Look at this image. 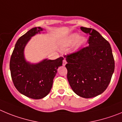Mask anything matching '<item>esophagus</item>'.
<instances>
[{"mask_svg": "<svg viewBox=\"0 0 122 122\" xmlns=\"http://www.w3.org/2000/svg\"><path fill=\"white\" fill-rule=\"evenodd\" d=\"M66 64H67L66 60V59H64V60H63V62H62V65H63L64 66H65Z\"/></svg>", "mask_w": 122, "mask_h": 122, "instance_id": "1", "label": "esophagus"}]
</instances>
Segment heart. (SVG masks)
<instances>
[{"mask_svg": "<svg viewBox=\"0 0 122 122\" xmlns=\"http://www.w3.org/2000/svg\"><path fill=\"white\" fill-rule=\"evenodd\" d=\"M86 39L83 36H79L78 33H72L66 39L65 44L66 46H71L74 44V47L76 49H79L85 44Z\"/></svg>", "mask_w": 122, "mask_h": 122, "instance_id": "obj_1", "label": "heart"}]
</instances>
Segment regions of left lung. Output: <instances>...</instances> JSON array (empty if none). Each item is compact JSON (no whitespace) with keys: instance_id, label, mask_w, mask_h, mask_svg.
Here are the masks:
<instances>
[{"instance_id":"1","label":"left lung","mask_w":122,"mask_h":122,"mask_svg":"<svg viewBox=\"0 0 122 122\" xmlns=\"http://www.w3.org/2000/svg\"><path fill=\"white\" fill-rule=\"evenodd\" d=\"M89 35V46L64 56L67 64V77L76 95L89 98L106 89L114 71L115 63L110 44L95 30L81 27Z\"/></svg>"}]
</instances>
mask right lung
Here are the masks:
<instances>
[{"label":"right lung","mask_w":122,"mask_h":122,"mask_svg":"<svg viewBox=\"0 0 122 122\" xmlns=\"http://www.w3.org/2000/svg\"><path fill=\"white\" fill-rule=\"evenodd\" d=\"M43 28L35 27L19 38L15 45L10 62L11 76L17 91L33 99H41L49 94L57 69L62 64V57L55 60L45 59L37 64L26 61L24 49L36 34Z\"/></svg>","instance_id":"obj_1"}]
</instances>
